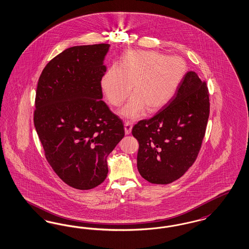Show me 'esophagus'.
<instances>
[{"mask_svg": "<svg viewBox=\"0 0 249 249\" xmlns=\"http://www.w3.org/2000/svg\"><path fill=\"white\" fill-rule=\"evenodd\" d=\"M124 128H125V133L128 135L131 132L132 129V124L129 121H125L124 123Z\"/></svg>", "mask_w": 249, "mask_h": 249, "instance_id": "34e87169", "label": "esophagus"}]
</instances>
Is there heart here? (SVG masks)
Here are the masks:
<instances>
[{
  "instance_id": "obj_1",
  "label": "heart",
  "mask_w": 249,
  "mask_h": 249,
  "mask_svg": "<svg viewBox=\"0 0 249 249\" xmlns=\"http://www.w3.org/2000/svg\"><path fill=\"white\" fill-rule=\"evenodd\" d=\"M186 70L184 61L166 56L155 51H129L120 62L113 65L101 80L106 96L120 106L131 91L134 93L120 110L125 119L137 120L146 108L157 111L166 106L179 87Z\"/></svg>"
}]
</instances>
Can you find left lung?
Here are the masks:
<instances>
[{
    "mask_svg": "<svg viewBox=\"0 0 249 249\" xmlns=\"http://www.w3.org/2000/svg\"><path fill=\"white\" fill-rule=\"evenodd\" d=\"M209 116V89L194 71L187 72L176 93L150 120L132 129L139 142L137 168L151 183L168 184L194 164Z\"/></svg>",
    "mask_w": 249,
    "mask_h": 249,
    "instance_id": "obj_1",
    "label": "left lung"
}]
</instances>
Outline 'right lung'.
<instances>
[{"mask_svg":"<svg viewBox=\"0 0 249 249\" xmlns=\"http://www.w3.org/2000/svg\"><path fill=\"white\" fill-rule=\"evenodd\" d=\"M109 44L73 46L46 65L38 81L34 125L46 160L71 187L89 190L107 176V157L125 135L103 101Z\"/></svg>","mask_w":249,"mask_h":249,"instance_id":"right-lung-1","label":"right lung"}]
</instances>
